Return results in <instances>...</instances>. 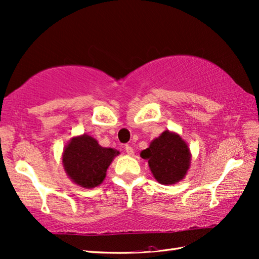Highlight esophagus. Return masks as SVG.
<instances>
[{
  "instance_id": "esophagus-1",
  "label": "esophagus",
  "mask_w": 259,
  "mask_h": 259,
  "mask_svg": "<svg viewBox=\"0 0 259 259\" xmlns=\"http://www.w3.org/2000/svg\"><path fill=\"white\" fill-rule=\"evenodd\" d=\"M125 151H126V153H127L128 155H133V154H134V150H133V147H132L131 145H128V144H126V145H125Z\"/></svg>"
}]
</instances>
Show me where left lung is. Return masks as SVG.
Segmentation results:
<instances>
[{"label":"left lung","mask_w":259,"mask_h":259,"mask_svg":"<svg viewBox=\"0 0 259 259\" xmlns=\"http://www.w3.org/2000/svg\"><path fill=\"white\" fill-rule=\"evenodd\" d=\"M141 156L149 162L153 176L161 184H173L184 178L190 166V150L180 136L165 131L152 142Z\"/></svg>","instance_id":"8db88e82"}]
</instances>
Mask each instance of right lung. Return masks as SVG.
Masks as SVG:
<instances>
[{"label": "right lung", "instance_id": "obj_1", "mask_svg": "<svg viewBox=\"0 0 259 259\" xmlns=\"http://www.w3.org/2000/svg\"><path fill=\"white\" fill-rule=\"evenodd\" d=\"M118 154V151L102 147L92 136L83 134L73 137L65 147L62 163L73 182L92 189L104 181L109 164Z\"/></svg>", "mask_w": 259, "mask_h": 259}]
</instances>
